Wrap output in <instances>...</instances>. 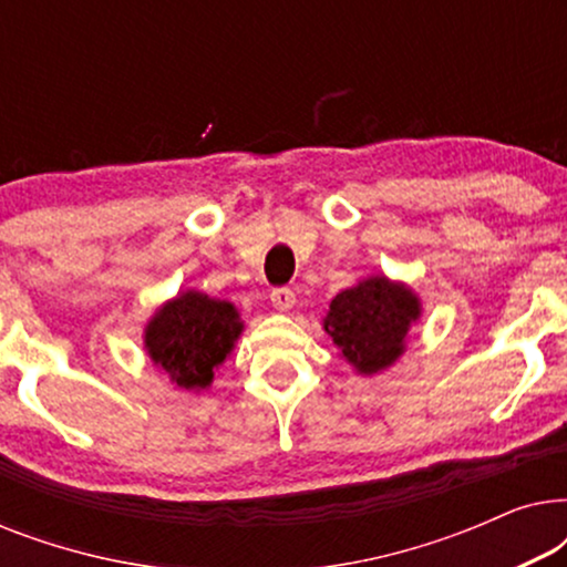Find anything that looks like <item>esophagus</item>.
Returning a JSON list of instances; mask_svg holds the SVG:
<instances>
[{
    "label": "esophagus",
    "mask_w": 567,
    "mask_h": 567,
    "mask_svg": "<svg viewBox=\"0 0 567 567\" xmlns=\"http://www.w3.org/2000/svg\"><path fill=\"white\" fill-rule=\"evenodd\" d=\"M270 301H274V307L278 309V312H289V309L297 305V297H293L291 289H274L270 291Z\"/></svg>",
    "instance_id": "obj_1"
}]
</instances>
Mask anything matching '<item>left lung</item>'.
I'll return each instance as SVG.
<instances>
[{
    "label": "left lung",
    "instance_id": "1",
    "mask_svg": "<svg viewBox=\"0 0 567 567\" xmlns=\"http://www.w3.org/2000/svg\"><path fill=\"white\" fill-rule=\"evenodd\" d=\"M421 315L413 286L374 274L336 293L322 328L355 374L374 377L400 361Z\"/></svg>",
    "mask_w": 567,
    "mask_h": 567
}]
</instances>
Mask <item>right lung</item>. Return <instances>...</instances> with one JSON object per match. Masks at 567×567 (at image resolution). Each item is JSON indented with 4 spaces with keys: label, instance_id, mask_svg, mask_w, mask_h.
I'll list each match as a JSON object with an SVG mask.
<instances>
[{
    "label": "right lung",
    "instance_id": "right-lung-1",
    "mask_svg": "<svg viewBox=\"0 0 567 567\" xmlns=\"http://www.w3.org/2000/svg\"><path fill=\"white\" fill-rule=\"evenodd\" d=\"M245 322L227 299L204 291H177L144 324V351L177 390L204 392L216 369L235 351Z\"/></svg>",
    "mask_w": 567,
    "mask_h": 567
}]
</instances>
